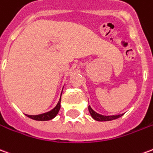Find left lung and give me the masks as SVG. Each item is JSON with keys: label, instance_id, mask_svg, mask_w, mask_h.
Returning <instances> with one entry per match:
<instances>
[{"label": "left lung", "instance_id": "left-lung-1", "mask_svg": "<svg viewBox=\"0 0 153 153\" xmlns=\"http://www.w3.org/2000/svg\"><path fill=\"white\" fill-rule=\"evenodd\" d=\"M88 111L91 114L92 117L97 120V121H111V120H114L116 118H118L121 116H123V114H119V115H113V116H104V115H101V114H97L96 112H94V110L92 109L91 107L88 106Z\"/></svg>", "mask_w": 153, "mask_h": 153}]
</instances>
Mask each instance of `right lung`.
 Masks as SVG:
<instances>
[{"label":"right lung","instance_id":"1","mask_svg":"<svg viewBox=\"0 0 153 153\" xmlns=\"http://www.w3.org/2000/svg\"><path fill=\"white\" fill-rule=\"evenodd\" d=\"M60 100H61V98L59 99V101L57 103V105L55 106V108L51 110L50 112H47V113H45V114H39V115H27V114H25V115L30 118L34 119V120H37V121H48V120H51L58 114L59 111L60 109Z\"/></svg>","mask_w":153,"mask_h":153}]
</instances>
